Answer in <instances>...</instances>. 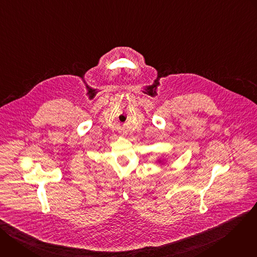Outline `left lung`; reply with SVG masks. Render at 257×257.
Returning <instances> with one entry per match:
<instances>
[{
    "mask_svg": "<svg viewBox=\"0 0 257 257\" xmlns=\"http://www.w3.org/2000/svg\"><path fill=\"white\" fill-rule=\"evenodd\" d=\"M159 162H160V163H162V161H159Z\"/></svg>",
    "mask_w": 257,
    "mask_h": 257,
    "instance_id": "left-lung-1",
    "label": "left lung"
}]
</instances>
